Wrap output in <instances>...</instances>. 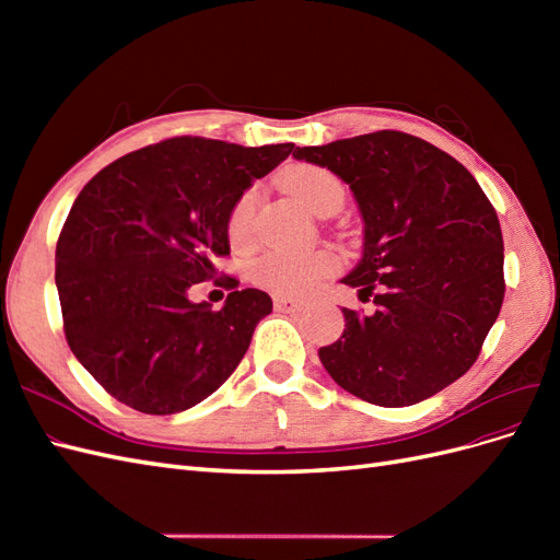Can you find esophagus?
Segmentation results:
<instances>
[{
	"label": "esophagus",
	"mask_w": 560,
	"mask_h": 560,
	"mask_svg": "<svg viewBox=\"0 0 560 560\" xmlns=\"http://www.w3.org/2000/svg\"><path fill=\"white\" fill-rule=\"evenodd\" d=\"M303 306H306V303L299 299L276 296V311H280V313H299V311H303Z\"/></svg>",
	"instance_id": "obj_1"
}]
</instances>
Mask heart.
<instances>
[{
    "label": "heart",
    "instance_id": "obj_1",
    "mask_svg": "<svg viewBox=\"0 0 560 560\" xmlns=\"http://www.w3.org/2000/svg\"><path fill=\"white\" fill-rule=\"evenodd\" d=\"M282 186L303 208L313 214H325L341 208L346 189L334 173L317 165H299L282 177ZM259 196L254 189L245 191L226 217V235L233 249H247L254 243V219H257ZM338 257L331 249H313L306 254L268 252L252 266V278L261 287L282 294H306L331 273H336Z\"/></svg>",
    "mask_w": 560,
    "mask_h": 560
}]
</instances>
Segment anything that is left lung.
<instances>
[{"instance_id": "obj_1", "label": "left lung", "mask_w": 560, "mask_h": 560, "mask_svg": "<svg viewBox=\"0 0 560 560\" xmlns=\"http://www.w3.org/2000/svg\"><path fill=\"white\" fill-rule=\"evenodd\" d=\"M294 156L341 177L364 219L362 261L343 278L374 313L343 308L319 362L350 395L411 406L467 374L504 299L498 212L446 151L378 130Z\"/></svg>"}]
</instances>
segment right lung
I'll return each instance as SVG.
<instances>
[{
    "mask_svg": "<svg viewBox=\"0 0 560 560\" xmlns=\"http://www.w3.org/2000/svg\"><path fill=\"white\" fill-rule=\"evenodd\" d=\"M294 144L163 140L103 167L77 196L56 247L67 346L130 409L171 416L222 385L273 311L261 290H233L222 311L191 303L229 257L226 217Z\"/></svg>",
    "mask_w": 560,
    "mask_h": 560,
    "instance_id": "add662e5",
    "label": "right lung"
}]
</instances>
